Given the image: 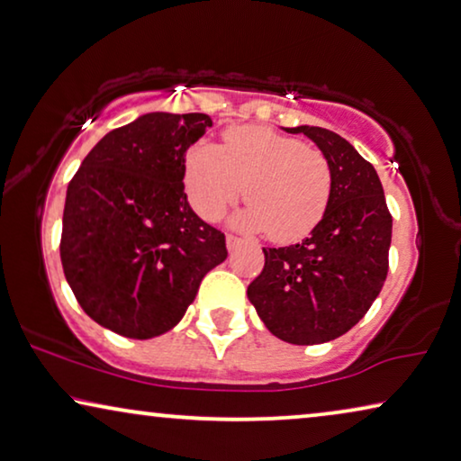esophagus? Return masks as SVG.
I'll return each instance as SVG.
<instances>
[{
	"instance_id": "esophagus-1",
	"label": "esophagus",
	"mask_w": 461,
	"mask_h": 461,
	"mask_svg": "<svg viewBox=\"0 0 461 461\" xmlns=\"http://www.w3.org/2000/svg\"><path fill=\"white\" fill-rule=\"evenodd\" d=\"M239 243H241V239H237V237H232V235L226 237V247H229V251H235L237 247H239Z\"/></svg>"
}]
</instances>
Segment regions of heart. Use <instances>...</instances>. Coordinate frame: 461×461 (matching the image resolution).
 Here are the masks:
<instances>
[{
  "mask_svg": "<svg viewBox=\"0 0 461 461\" xmlns=\"http://www.w3.org/2000/svg\"><path fill=\"white\" fill-rule=\"evenodd\" d=\"M185 183L199 214L214 220L245 191L249 203L232 218L272 241H297L322 220L332 172L322 151L266 126H235L224 143L199 141L185 159Z\"/></svg>",
  "mask_w": 461,
  "mask_h": 461,
  "instance_id": "b5f03b06",
  "label": "heart"
}]
</instances>
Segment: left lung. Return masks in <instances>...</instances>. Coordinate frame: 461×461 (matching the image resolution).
<instances>
[{"mask_svg": "<svg viewBox=\"0 0 461 461\" xmlns=\"http://www.w3.org/2000/svg\"><path fill=\"white\" fill-rule=\"evenodd\" d=\"M285 131L312 139L329 159L330 199L302 243L264 247V270L247 297L272 335L318 345L353 329L378 297L389 272L393 218L375 166L349 141L320 126Z\"/></svg>", "mask_w": 461, "mask_h": 461, "instance_id": "8db88e82", "label": "left lung"}]
</instances>
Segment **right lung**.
<instances>
[{
  "instance_id": "add662e5",
  "label": "right lung",
  "mask_w": 461,
  "mask_h": 461,
  "mask_svg": "<svg viewBox=\"0 0 461 461\" xmlns=\"http://www.w3.org/2000/svg\"><path fill=\"white\" fill-rule=\"evenodd\" d=\"M208 126V114L149 112L110 131L70 181L59 258L77 302L104 329L164 335L229 256L183 185L185 153Z\"/></svg>"
}]
</instances>
